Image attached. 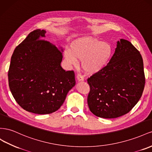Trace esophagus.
I'll return each mask as SVG.
<instances>
[{
    "label": "esophagus",
    "mask_w": 152,
    "mask_h": 152,
    "mask_svg": "<svg viewBox=\"0 0 152 152\" xmlns=\"http://www.w3.org/2000/svg\"><path fill=\"white\" fill-rule=\"evenodd\" d=\"M77 79L79 81H83L84 80V77L83 76V75H81V73H78L77 75Z\"/></svg>",
    "instance_id": "esophagus-1"
}]
</instances>
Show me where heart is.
Here are the masks:
<instances>
[{
	"mask_svg": "<svg viewBox=\"0 0 152 152\" xmlns=\"http://www.w3.org/2000/svg\"><path fill=\"white\" fill-rule=\"evenodd\" d=\"M112 54V48L107 42L91 37H83L73 41L70 50L65 51L68 64L74 65L76 60H81V67L89 74H94L106 66Z\"/></svg>",
	"mask_w": 152,
	"mask_h": 152,
	"instance_id": "obj_1",
	"label": "heart"
}]
</instances>
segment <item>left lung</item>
<instances>
[{
    "instance_id": "1",
    "label": "left lung",
    "mask_w": 152,
    "mask_h": 152,
    "mask_svg": "<svg viewBox=\"0 0 152 152\" xmlns=\"http://www.w3.org/2000/svg\"><path fill=\"white\" fill-rule=\"evenodd\" d=\"M87 82V102L94 115L115 118L127 114L140 100L145 88L141 55L131 42L122 39L110 62Z\"/></svg>"
}]
</instances>
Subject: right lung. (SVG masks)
Masks as SVG:
<instances>
[{
	"instance_id": "obj_1",
	"label": "right lung",
	"mask_w": 152,
	"mask_h": 152,
	"mask_svg": "<svg viewBox=\"0 0 152 152\" xmlns=\"http://www.w3.org/2000/svg\"><path fill=\"white\" fill-rule=\"evenodd\" d=\"M45 33L34 30L16 46L8 71L15 101L23 110L39 115L58 110L76 84L74 71H66L60 66L62 52L41 39Z\"/></svg>"
}]
</instances>
